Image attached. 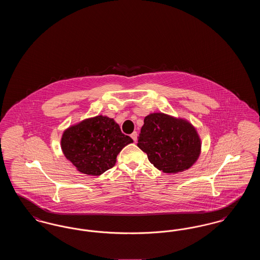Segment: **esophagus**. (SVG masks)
<instances>
[{"label": "esophagus", "mask_w": 260, "mask_h": 260, "mask_svg": "<svg viewBox=\"0 0 260 260\" xmlns=\"http://www.w3.org/2000/svg\"><path fill=\"white\" fill-rule=\"evenodd\" d=\"M131 137L134 139V141H136V140H137V133L134 132V133L131 135Z\"/></svg>", "instance_id": "1"}]
</instances>
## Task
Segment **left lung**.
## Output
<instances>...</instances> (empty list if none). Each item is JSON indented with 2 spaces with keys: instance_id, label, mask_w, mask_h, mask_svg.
Wrapping results in <instances>:
<instances>
[{
  "instance_id": "obj_1",
  "label": "left lung",
  "mask_w": 260,
  "mask_h": 260,
  "mask_svg": "<svg viewBox=\"0 0 260 260\" xmlns=\"http://www.w3.org/2000/svg\"><path fill=\"white\" fill-rule=\"evenodd\" d=\"M137 146L165 173L190 169L199 159L202 141L196 127L184 118L151 113L144 118Z\"/></svg>"
}]
</instances>
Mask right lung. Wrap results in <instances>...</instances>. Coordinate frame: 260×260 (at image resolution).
Wrapping results in <instances>:
<instances>
[{
  "mask_svg": "<svg viewBox=\"0 0 260 260\" xmlns=\"http://www.w3.org/2000/svg\"><path fill=\"white\" fill-rule=\"evenodd\" d=\"M133 142L114 119L99 115L67 127L60 145L65 158L80 173L100 175L115 166L118 154Z\"/></svg>",
  "mask_w": 260,
  "mask_h": 260,
  "instance_id": "obj_1",
  "label": "right lung"
}]
</instances>
